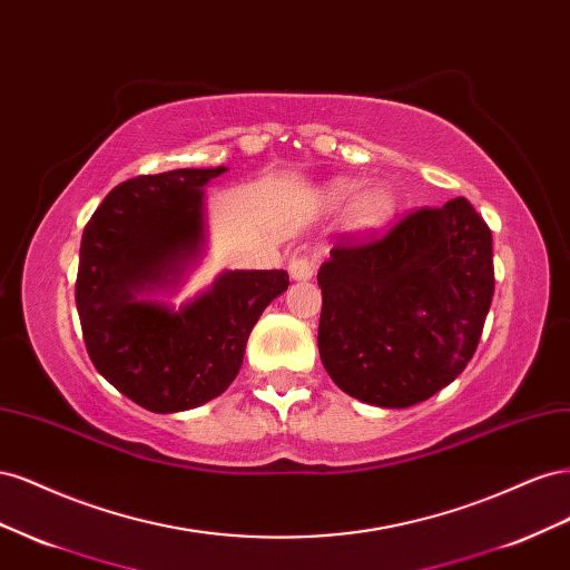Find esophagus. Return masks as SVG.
<instances>
[{
	"instance_id": "34e87169",
	"label": "esophagus",
	"mask_w": 570,
	"mask_h": 570,
	"mask_svg": "<svg viewBox=\"0 0 570 570\" xmlns=\"http://www.w3.org/2000/svg\"><path fill=\"white\" fill-rule=\"evenodd\" d=\"M318 258L312 254H295L289 258V275L295 281H308L316 273Z\"/></svg>"
}]
</instances>
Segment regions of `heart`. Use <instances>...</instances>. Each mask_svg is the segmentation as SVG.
I'll return each mask as SVG.
<instances>
[{
	"instance_id": "obj_1",
	"label": "heart",
	"mask_w": 570,
	"mask_h": 570,
	"mask_svg": "<svg viewBox=\"0 0 570 570\" xmlns=\"http://www.w3.org/2000/svg\"><path fill=\"white\" fill-rule=\"evenodd\" d=\"M361 189V180H354V178H340L335 183H331V187H327V202L331 204H344V202H352L350 206V214H347V223L352 230H358V233H371V230H377L387 226V223L392 220L394 212H396V195L394 189L385 183H377V185H371L366 187L364 193L355 195Z\"/></svg>"
}]
</instances>
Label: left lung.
<instances>
[{"label": "left lung", "mask_w": 570, "mask_h": 570, "mask_svg": "<svg viewBox=\"0 0 570 570\" xmlns=\"http://www.w3.org/2000/svg\"><path fill=\"white\" fill-rule=\"evenodd\" d=\"M318 352L356 400L404 409L469 366L494 295L492 233L469 199L344 235L318 271Z\"/></svg>", "instance_id": "obj_1"}]
</instances>
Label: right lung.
Listing matches in <instances>:
<instances>
[{
    "label": "right lung",
    "instance_id": "add662e5",
    "mask_svg": "<svg viewBox=\"0 0 570 570\" xmlns=\"http://www.w3.org/2000/svg\"><path fill=\"white\" fill-rule=\"evenodd\" d=\"M226 174L178 168L120 183L80 243L76 306L95 368L154 413L202 406L228 390L254 323L287 289L285 271H226L180 308L142 299L178 285L204 245V185Z\"/></svg>",
    "mask_w": 570,
    "mask_h": 570
}]
</instances>
